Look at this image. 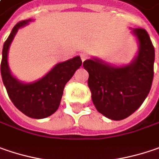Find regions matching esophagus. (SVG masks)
Segmentation results:
<instances>
[{"label": "esophagus", "instance_id": "obj_1", "mask_svg": "<svg viewBox=\"0 0 159 159\" xmlns=\"http://www.w3.org/2000/svg\"><path fill=\"white\" fill-rule=\"evenodd\" d=\"M80 58H81V60H82V61H84L85 60H87V58L89 57V54H88L87 52H81V53H80Z\"/></svg>", "mask_w": 159, "mask_h": 159}]
</instances>
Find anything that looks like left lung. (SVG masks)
<instances>
[{
  "mask_svg": "<svg viewBox=\"0 0 159 159\" xmlns=\"http://www.w3.org/2000/svg\"><path fill=\"white\" fill-rule=\"evenodd\" d=\"M139 52L129 65L115 67L99 59L86 60L88 85L94 106L106 117L120 121L133 114L149 93L154 77L155 49L148 32L132 29Z\"/></svg>",
  "mask_w": 159,
  "mask_h": 159,
  "instance_id": "1",
  "label": "left lung"
}]
</instances>
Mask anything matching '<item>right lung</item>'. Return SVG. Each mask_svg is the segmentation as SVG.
<instances>
[{
	"instance_id": "1",
	"label": "right lung",
	"mask_w": 159,
	"mask_h": 159,
	"mask_svg": "<svg viewBox=\"0 0 159 159\" xmlns=\"http://www.w3.org/2000/svg\"><path fill=\"white\" fill-rule=\"evenodd\" d=\"M31 19L22 20L12 28L2 48L1 73L9 98L20 112L35 119L46 118L56 112L61 103L64 87L76 70L81 66L82 61L76 56L57 63L52 70L37 81L22 83L11 73L8 64V52L10 45L19 28L24 27Z\"/></svg>"
}]
</instances>
